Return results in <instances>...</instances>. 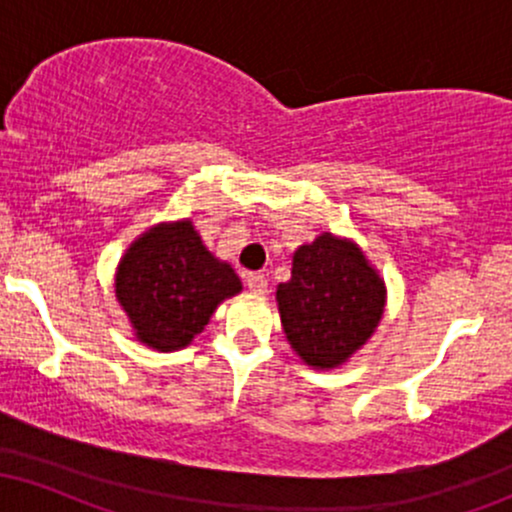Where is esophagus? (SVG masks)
I'll list each match as a JSON object with an SVG mask.
<instances>
[{
	"label": "esophagus",
	"instance_id": "esophagus-1",
	"mask_svg": "<svg viewBox=\"0 0 512 512\" xmlns=\"http://www.w3.org/2000/svg\"><path fill=\"white\" fill-rule=\"evenodd\" d=\"M245 284H248V289L252 293H257V296H262V293H267V276L264 274H257V272H250L245 276Z\"/></svg>",
	"mask_w": 512,
	"mask_h": 512
}]
</instances>
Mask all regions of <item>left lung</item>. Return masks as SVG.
<instances>
[{"mask_svg":"<svg viewBox=\"0 0 512 512\" xmlns=\"http://www.w3.org/2000/svg\"><path fill=\"white\" fill-rule=\"evenodd\" d=\"M387 286L361 245L325 231L293 252L291 279L276 286L286 342L305 366L342 368L383 320Z\"/></svg>","mask_w":512,"mask_h":512,"instance_id":"8db88e82","label":"left lung"}]
</instances>
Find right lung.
<instances>
[{
    "mask_svg": "<svg viewBox=\"0 0 512 512\" xmlns=\"http://www.w3.org/2000/svg\"><path fill=\"white\" fill-rule=\"evenodd\" d=\"M240 291L238 274L211 255L192 219L146 228L115 269V298L134 339L163 354L190 346L214 310Z\"/></svg>",
    "mask_w": 512,
    "mask_h": 512,
    "instance_id": "obj_1",
    "label": "right lung"
}]
</instances>
